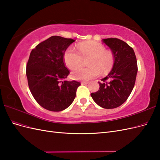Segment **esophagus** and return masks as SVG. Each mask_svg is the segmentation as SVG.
Masks as SVG:
<instances>
[{
  "label": "esophagus",
  "mask_w": 160,
  "mask_h": 160,
  "mask_svg": "<svg viewBox=\"0 0 160 160\" xmlns=\"http://www.w3.org/2000/svg\"><path fill=\"white\" fill-rule=\"evenodd\" d=\"M89 83L88 82H87V81H82L81 82V84L82 85H88Z\"/></svg>",
  "instance_id": "esophagus-1"
}]
</instances>
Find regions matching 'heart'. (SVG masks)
<instances>
[{"label":"heart","mask_w":160,"mask_h":160,"mask_svg":"<svg viewBox=\"0 0 160 160\" xmlns=\"http://www.w3.org/2000/svg\"><path fill=\"white\" fill-rule=\"evenodd\" d=\"M78 51L73 47H69L64 53V61L70 69H75L81 64L82 58L88 57L87 68H80L71 72L72 79L89 81L98 77L100 72L106 75L111 70L114 63L112 53L105 51V47L99 42L87 41L77 45Z\"/></svg>","instance_id":"heart-1"}]
</instances>
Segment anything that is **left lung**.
<instances>
[{"label": "left lung", "mask_w": 160, "mask_h": 160, "mask_svg": "<svg viewBox=\"0 0 160 160\" xmlns=\"http://www.w3.org/2000/svg\"><path fill=\"white\" fill-rule=\"evenodd\" d=\"M102 41L112 51L114 63L109 73L101 79L103 83L98 82L99 89L91 96L100 107L113 109L122 105L132 93L138 72L137 59L133 49L125 42L116 38Z\"/></svg>", "instance_id": "left-lung-1"}]
</instances>
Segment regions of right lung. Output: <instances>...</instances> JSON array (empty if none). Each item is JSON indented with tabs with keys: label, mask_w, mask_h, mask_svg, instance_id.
<instances>
[{
	"label": "right lung",
	"mask_w": 160,
	"mask_h": 160,
	"mask_svg": "<svg viewBox=\"0 0 160 160\" xmlns=\"http://www.w3.org/2000/svg\"><path fill=\"white\" fill-rule=\"evenodd\" d=\"M75 42L71 38L52 36L31 52L26 74L33 98L41 107L61 111L71 105L81 83L65 80L69 74L64 63V53Z\"/></svg>",
	"instance_id": "1"
}]
</instances>
